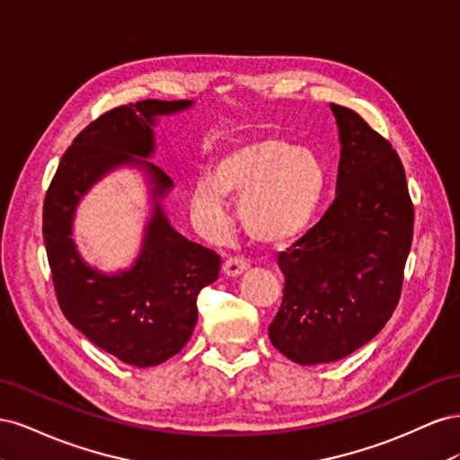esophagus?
Here are the masks:
<instances>
[{
    "mask_svg": "<svg viewBox=\"0 0 460 460\" xmlns=\"http://www.w3.org/2000/svg\"><path fill=\"white\" fill-rule=\"evenodd\" d=\"M245 269H247V262L238 257H230L225 261V264H222V270H225V274L230 278L240 276Z\"/></svg>",
    "mask_w": 460,
    "mask_h": 460,
    "instance_id": "1",
    "label": "esophagus"
}]
</instances>
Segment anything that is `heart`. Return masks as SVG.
I'll use <instances>...</instances> for the list:
<instances>
[{
	"label": "heart",
	"mask_w": 460,
	"mask_h": 460,
	"mask_svg": "<svg viewBox=\"0 0 460 460\" xmlns=\"http://www.w3.org/2000/svg\"><path fill=\"white\" fill-rule=\"evenodd\" d=\"M330 188L324 159L280 136L234 142L213 161L211 176H198L190 193L201 225L218 232L228 199H240V222L252 240L282 245L309 228Z\"/></svg>",
	"instance_id": "b5f03b06"
}]
</instances>
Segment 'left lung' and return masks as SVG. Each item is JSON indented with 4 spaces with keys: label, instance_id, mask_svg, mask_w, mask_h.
Masks as SVG:
<instances>
[{
    "label": "left lung",
    "instance_id": "8db88e82",
    "mask_svg": "<svg viewBox=\"0 0 460 460\" xmlns=\"http://www.w3.org/2000/svg\"><path fill=\"white\" fill-rule=\"evenodd\" d=\"M330 109L341 146L336 199L278 255L286 286L269 326L276 349L305 367L351 355L385 326L412 243L414 211L395 149L355 111Z\"/></svg>",
    "mask_w": 460,
    "mask_h": 460
}]
</instances>
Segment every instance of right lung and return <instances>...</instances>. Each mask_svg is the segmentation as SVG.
I'll return each instance as SVG.
<instances>
[{
    "instance_id": "1",
    "label": "right lung",
    "mask_w": 460,
    "mask_h": 460,
    "mask_svg": "<svg viewBox=\"0 0 460 460\" xmlns=\"http://www.w3.org/2000/svg\"><path fill=\"white\" fill-rule=\"evenodd\" d=\"M191 100H146L111 109L65 151L44 201V243L59 307L78 332L132 367H155L174 357L198 323L199 291L218 278L220 257L176 232L163 199L174 188L153 164L159 117ZM122 165L148 178L152 215L133 267L107 275L81 259L72 240L75 207L102 177Z\"/></svg>"
}]
</instances>
